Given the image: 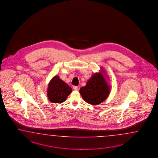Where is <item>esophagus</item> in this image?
Instances as JSON below:
<instances>
[{
  "label": "esophagus",
  "instance_id": "obj_1",
  "mask_svg": "<svg viewBox=\"0 0 158 158\" xmlns=\"http://www.w3.org/2000/svg\"><path fill=\"white\" fill-rule=\"evenodd\" d=\"M73 89L74 90H78V87L77 86H73Z\"/></svg>",
  "mask_w": 158,
  "mask_h": 158
}]
</instances>
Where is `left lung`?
I'll use <instances>...</instances> for the list:
<instances>
[{
	"label": "left lung",
	"instance_id": "8db88e82",
	"mask_svg": "<svg viewBox=\"0 0 158 158\" xmlns=\"http://www.w3.org/2000/svg\"><path fill=\"white\" fill-rule=\"evenodd\" d=\"M105 71L102 67L101 71L95 73L82 87L79 93L85 102L93 105H98L106 99L110 92V86L107 81Z\"/></svg>",
	"mask_w": 158,
	"mask_h": 158
}]
</instances>
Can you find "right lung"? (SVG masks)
<instances>
[{
	"instance_id": "1",
	"label": "right lung",
	"mask_w": 158,
	"mask_h": 158,
	"mask_svg": "<svg viewBox=\"0 0 158 158\" xmlns=\"http://www.w3.org/2000/svg\"><path fill=\"white\" fill-rule=\"evenodd\" d=\"M72 91L71 87L60 79L59 76L56 75L48 84L47 97L50 102L60 103L66 100Z\"/></svg>"
}]
</instances>
